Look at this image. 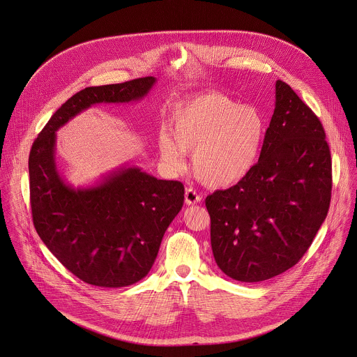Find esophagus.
Masks as SVG:
<instances>
[{"label":"esophagus","mask_w":357,"mask_h":357,"mask_svg":"<svg viewBox=\"0 0 357 357\" xmlns=\"http://www.w3.org/2000/svg\"><path fill=\"white\" fill-rule=\"evenodd\" d=\"M199 201H201V196L198 195L197 190H195L193 188L186 189V192H185V202L188 205H195V204H198Z\"/></svg>","instance_id":"34e87169"}]
</instances>
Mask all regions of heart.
I'll list each match as a JSON object with an SVG mask.
<instances>
[{
  "mask_svg": "<svg viewBox=\"0 0 357 357\" xmlns=\"http://www.w3.org/2000/svg\"><path fill=\"white\" fill-rule=\"evenodd\" d=\"M264 137L266 120L259 109L208 93L174 112L169 132H160L159 152L172 169L183 165V153H193L198 179L211 188H226L252 171Z\"/></svg>",
  "mask_w": 357,
  "mask_h": 357,
  "instance_id": "1",
  "label": "heart"
}]
</instances>
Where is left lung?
Listing matches in <instances>:
<instances>
[{"label": "left lung", "mask_w": 357, "mask_h": 357, "mask_svg": "<svg viewBox=\"0 0 357 357\" xmlns=\"http://www.w3.org/2000/svg\"><path fill=\"white\" fill-rule=\"evenodd\" d=\"M331 186V155L320 120L277 80L259 161L237 185L205 198L218 267L239 282H261L291 268L327 216Z\"/></svg>", "instance_id": "left-lung-1"}]
</instances>
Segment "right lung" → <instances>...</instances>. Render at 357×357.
<instances>
[{
    "label": "right lung",
    "instance_id": "add662e5",
    "mask_svg": "<svg viewBox=\"0 0 357 357\" xmlns=\"http://www.w3.org/2000/svg\"><path fill=\"white\" fill-rule=\"evenodd\" d=\"M155 82L145 77L80 90L53 114L30 151L34 227L68 271L94 286L123 287L146 277L165 230L182 209L185 188L128 167L97 186L74 189L56 167V131L93 104L144 98Z\"/></svg>",
    "mask_w": 357,
    "mask_h": 357
}]
</instances>
